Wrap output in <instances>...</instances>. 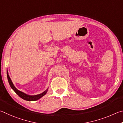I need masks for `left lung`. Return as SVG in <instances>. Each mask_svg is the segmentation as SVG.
<instances>
[{
  "label": "left lung",
  "mask_w": 123,
  "mask_h": 123,
  "mask_svg": "<svg viewBox=\"0 0 123 123\" xmlns=\"http://www.w3.org/2000/svg\"><path fill=\"white\" fill-rule=\"evenodd\" d=\"M7 79H8V83H9V84L10 85L11 87L12 88V89L13 90V91L16 92V93L18 94V95L20 97V98H21L23 99H24L25 100H27V101H34V100H38L39 99H40V98H42L43 96H44V95H45V94L46 93L47 91H45L44 92H43L42 94H38V95H36V96H29V95H27V94H25L24 93H23V92H21L20 91H19V90H17L16 87H15L14 86L13 84V83L12 82L11 80V79L9 77V75H8V72L7 71Z\"/></svg>",
  "instance_id": "left-lung-1"
}]
</instances>
